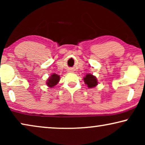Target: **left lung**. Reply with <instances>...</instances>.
<instances>
[{
  "label": "left lung",
  "mask_w": 145,
  "mask_h": 145,
  "mask_svg": "<svg viewBox=\"0 0 145 145\" xmlns=\"http://www.w3.org/2000/svg\"><path fill=\"white\" fill-rule=\"evenodd\" d=\"M84 81L85 84L88 85V88H93L98 84V80H97L96 77L90 74L86 75V76L84 78Z\"/></svg>",
  "instance_id": "obj_1"
}]
</instances>
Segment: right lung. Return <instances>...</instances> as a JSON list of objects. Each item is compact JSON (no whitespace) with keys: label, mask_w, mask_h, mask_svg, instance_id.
<instances>
[{"label":"right lung","mask_w":145,"mask_h":145,"mask_svg":"<svg viewBox=\"0 0 145 145\" xmlns=\"http://www.w3.org/2000/svg\"><path fill=\"white\" fill-rule=\"evenodd\" d=\"M60 80V76L56 74H53L51 75V76L47 79V86L50 88L55 86L57 84H58L59 81Z\"/></svg>","instance_id":"add662e5"}]
</instances>
